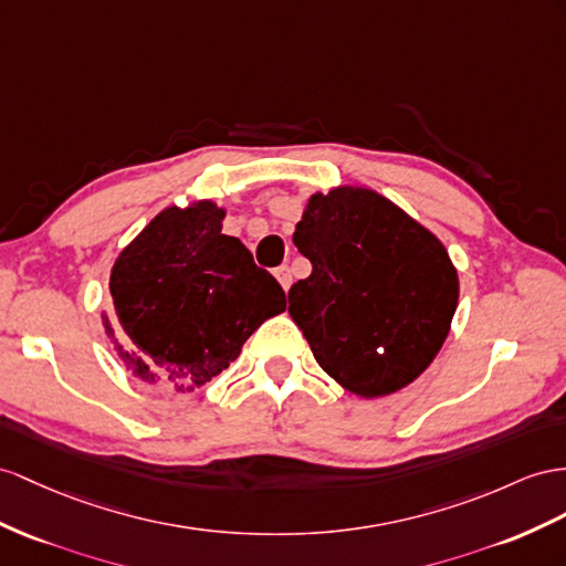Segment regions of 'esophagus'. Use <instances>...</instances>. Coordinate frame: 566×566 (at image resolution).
Returning a JSON list of instances; mask_svg holds the SVG:
<instances>
[{
	"instance_id": "34e87169",
	"label": "esophagus",
	"mask_w": 566,
	"mask_h": 566,
	"mask_svg": "<svg viewBox=\"0 0 566 566\" xmlns=\"http://www.w3.org/2000/svg\"><path fill=\"white\" fill-rule=\"evenodd\" d=\"M274 277L280 280V284H282V289L286 292L289 286H292V270H289L286 265H280L277 270H274Z\"/></svg>"
}]
</instances>
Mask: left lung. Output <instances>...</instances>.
Here are the masks:
<instances>
[{
	"label": "left lung",
	"instance_id": "1",
	"mask_svg": "<svg viewBox=\"0 0 566 566\" xmlns=\"http://www.w3.org/2000/svg\"><path fill=\"white\" fill-rule=\"evenodd\" d=\"M294 243L313 272L289 289V315L321 368L360 397L413 382L459 301L438 237L380 193L344 186L311 196Z\"/></svg>",
	"mask_w": 566,
	"mask_h": 566
}]
</instances>
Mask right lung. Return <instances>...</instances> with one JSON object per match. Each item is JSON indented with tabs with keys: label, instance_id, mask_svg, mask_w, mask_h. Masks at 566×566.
Listing matches in <instances>:
<instances>
[{
	"label": "right lung",
	"instance_id": "add662e5",
	"mask_svg": "<svg viewBox=\"0 0 566 566\" xmlns=\"http://www.w3.org/2000/svg\"><path fill=\"white\" fill-rule=\"evenodd\" d=\"M210 200L167 208L112 268L105 332L138 380L191 392L229 368L260 323L286 308L280 282L222 234Z\"/></svg>",
	"mask_w": 566,
	"mask_h": 566
}]
</instances>
